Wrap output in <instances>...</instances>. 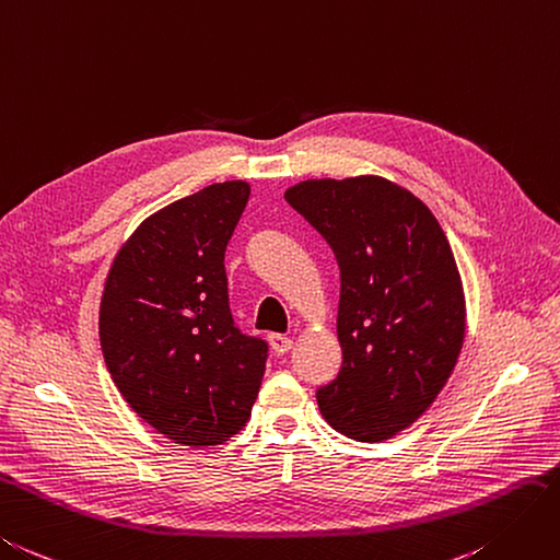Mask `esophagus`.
I'll return each instance as SVG.
<instances>
[{
	"instance_id": "obj_1",
	"label": "esophagus",
	"mask_w": 560,
	"mask_h": 560,
	"mask_svg": "<svg viewBox=\"0 0 560 560\" xmlns=\"http://www.w3.org/2000/svg\"><path fill=\"white\" fill-rule=\"evenodd\" d=\"M268 341H270V349H273L278 355H284L292 349V339L287 335H270Z\"/></svg>"
}]
</instances>
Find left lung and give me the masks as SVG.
I'll list each match as a JSON object with an SVG mask.
<instances>
[{
	"mask_svg": "<svg viewBox=\"0 0 560 560\" xmlns=\"http://www.w3.org/2000/svg\"><path fill=\"white\" fill-rule=\"evenodd\" d=\"M337 256V380L317 388L331 429L386 441L424 415L464 343L455 254L431 209L382 176L308 178L284 190Z\"/></svg>",
	"mask_w": 560,
	"mask_h": 560,
	"instance_id": "8db88e82",
	"label": "left lung"
}]
</instances>
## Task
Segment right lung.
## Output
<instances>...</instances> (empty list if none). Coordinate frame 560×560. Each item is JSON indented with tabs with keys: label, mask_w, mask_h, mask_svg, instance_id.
Segmentation results:
<instances>
[{
	"label": "right lung",
	"mask_w": 560,
	"mask_h": 560,
	"mask_svg": "<svg viewBox=\"0 0 560 560\" xmlns=\"http://www.w3.org/2000/svg\"><path fill=\"white\" fill-rule=\"evenodd\" d=\"M247 200V180H225L155 211L105 278V365L131 410L180 445L229 441L261 388L268 343L235 327L223 266Z\"/></svg>",
	"instance_id": "obj_1"
}]
</instances>
